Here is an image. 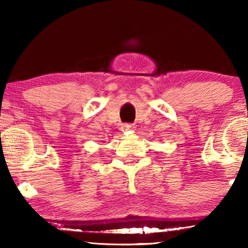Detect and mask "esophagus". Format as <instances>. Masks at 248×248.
<instances>
[{
	"label": "esophagus",
	"mask_w": 248,
	"mask_h": 248,
	"mask_svg": "<svg viewBox=\"0 0 248 248\" xmlns=\"http://www.w3.org/2000/svg\"><path fill=\"white\" fill-rule=\"evenodd\" d=\"M122 128H123V131H127V130H133L134 126H133V125H131V124H124L123 127H122Z\"/></svg>",
	"instance_id": "34e87169"
}]
</instances>
